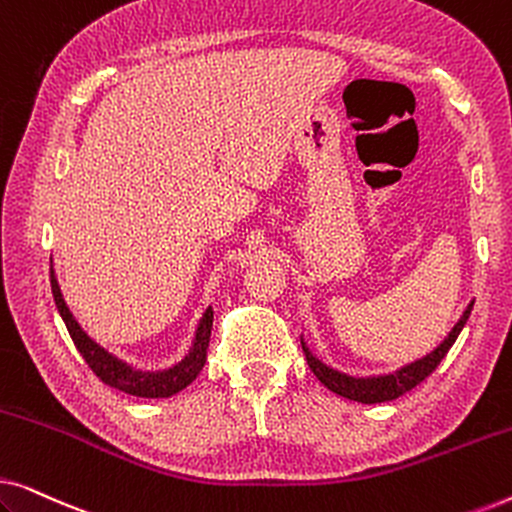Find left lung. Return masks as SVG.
Wrapping results in <instances>:
<instances>
[{
	"label": "left lung",
	"mask_w": 512,
	"mask_h": 512,
	"mask_svg": "<svg viewBox=\"0 0 512 512\" xmlns=\"http://www.w3.org/2000/svg\"><path fill=\"white\" fill-rule=\"evenodd\" d=\"M471 310H473V300L466 305L464 314H461L457 324L452 326V331L447 333V338L440 342V345L433 349V352H429L426 356H422V359H417L412 363H405V366L396 368L394 373L366 375V377L342 373V370L328 366V363L321 361L319 356L314 354L310 347H307V342L303 338H300V345H303L307 366H310L312 373L317 375V380L324 384L326 389H331L333 394H338L342 398H349V401H356V403L394 401V398L403 396L405 391L415 389L419 382H424L426 377H429L433 370L438 368V363L445 359L447 352H450L454 340L459 338L461 328L466 326L468 317H471Z\"/></svg>",
	"instance_id": "1"
}]
</instances>
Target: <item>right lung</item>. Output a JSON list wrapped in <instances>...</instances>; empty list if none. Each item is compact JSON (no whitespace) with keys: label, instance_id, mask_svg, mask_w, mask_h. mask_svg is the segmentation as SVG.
<instances>
[{"label":"right lung","instance_id":"add662e5","mask_svg":"<svg viewBox=\"0 0 512 512\" xmlns=\"http://www.w3.org/2000/svg\"><path fill=\"white\" fill-rule=\"evenodd\" d=\"M51 291H53L55 305H58L60 317L65 321L76 349H79L83 359H86L90 370H93L104 384L123 391V394L139 396V398H170L174 394H179L181 389H186L188 384L200 375L202 366H205L209 335H212V321H214L212 307H207V310L202 312L198 328H195L193 342L191 347H188V354L184 359L163 370H144V368L130 366V363H125L123 359H118L116 354H111L109 349L97 345V342L83 331L79 321L74 319V314L69 312L65 298H62L58 277H55L53 268H51Z\"/></svg>","mask_w":512,"mask_h":512}]
</instances>
